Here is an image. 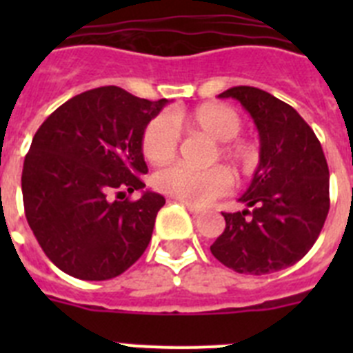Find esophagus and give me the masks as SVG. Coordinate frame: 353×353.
Returning <instances> with one entry per match:
<instances>
[{
	"label": "esophagus",
	"instance_id": "obj_1",
	"mask_svg": "<svg viewBox=\"0 0 353 353\" xmlns=\"http://www.w3.org/2000/svg\"><path fill=\"white\" fill-rule=\"evenodd\" d=\"M185 207H187V210L191 212L192 217H198V215H201V208L194 207V205H191V203H185Z\"/></svg>",
	"mask_w": 353,
	"mask_h": 353
}]
</instances>
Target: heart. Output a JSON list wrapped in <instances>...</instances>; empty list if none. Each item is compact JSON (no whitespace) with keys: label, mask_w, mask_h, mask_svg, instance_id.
<instances>
[{"label":"heart","mask_w":353,"mask_h":353,"mask_svg":"<svg viewBox=\"0 0 353 353\" xmlns=\"http://www.w3.org/2000/svg\"><path fill=\"white\" fill-rule=\"evenodd\" d=\"M176 127L203 132L212 141H217L215 150L208 155V162L221 159L236 170H249L256 162L254 146L235 139L242 130V118L226 104H205L189 114H161L148 121L141 136V150L146 161L164 164L174 157L179 148ZM154 185L180 201L205 205L230 189V174L219 166L192 170L173 164L154 174Z\"/></svg>","instance_id":"b5f03b06"}]
</instances>
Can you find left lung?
Returning <instances> with one entry per match:
<instances>
[{"mask_svg":"<svg viewBox=\"0 0 353 353\" xmlns=\"http://www.w3.org/2000/svg\"><path fill=\"white\" fill-rule=\"evenodd\" d=\"M260 134V162L242 212L223 214L210 251L228 269L263 276L297 263L313 248L329 214V166L313 129L286 102L252 86H233Z\"/></svg>","mask_w":353,"mask_h":353,"instance_id":"left-lung-1","label":"left lung"}]
</instances>
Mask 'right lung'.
Wrapping results in <instances>:
<instances>
[{"label": "right lung", "instance_id": "right-lung-1", "mask_svg": "<svg viewBox=\"0 0 353 353\" xmlns=\"http://www.w3.org/2000/svg\"><path fill=\"white\" fill-rule=\"evenodd\" d=\"M168 102L101 86L61 104L33 136L21 179L24 212L40 248L68 276L113 279L148 248L166 199L143 189L141 136ZM134 190L143 194L130 202Z\"/></svg>", "mask_w": 353, "mask_h": 353}]
</instances>
